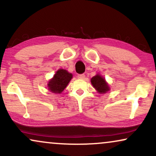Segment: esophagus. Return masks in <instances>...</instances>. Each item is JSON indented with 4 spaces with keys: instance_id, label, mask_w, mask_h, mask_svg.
<instances>
[{
    "instance_id": "1",
    "label": "esophagus",
    "mask_w": 156,
    "mask_h": 156,
    "mask_svg": "<svg viewBox=\"0 0 156 156\" xmlns=\"http://www.w3.org/2000/svg\"><path fill=\"white\" fill-rule=\"evenodd\" d=\"M77 77L79 79H84V77H85V75H84V74H78L77 75Z\"/></svg>"
}]
</instances>
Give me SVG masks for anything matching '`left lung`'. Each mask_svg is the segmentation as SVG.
<instances>
[{
    "mask_svg": "<svg viewBox=\"0 0 156 156\" xmlns=\"http://www.w3.org/2000/svg\"><path fill=\"white\" fill-rule=\"evenodd\" d=\"M91 82H92L93 87H94L99 92L105 93L110 90L108 83L106 82V81H105L104 78H102V76L99 75V74H97L96 76H93V77L91 79Z\"/></svg>",
    "mask_w": 156,
    "mask_h": 156,
    "instance_id": "left-lung-1",
    "label": "left lung"
}]
</instances>
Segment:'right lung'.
<instances>
[{"instance_id": "1", "label": "right lung", "mask_w": 156, "mask_h": 156, "mask_svg": "<svg viewBox=\"0 0 156 156\" xmlns=\"http://www.w3.org/2000/svg\"><path fill=\"white\" fill-rule=\"evenodd\" d=\"M72 78V74L66 70L58 69L54 77L48 82V90L54 93H60L64 91Z\"/></svg>"}]
</instances>
